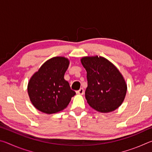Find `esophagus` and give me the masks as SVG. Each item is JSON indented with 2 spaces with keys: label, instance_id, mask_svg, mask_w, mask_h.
Segmentation results:
<instances>
[{
  "label": "esophagus",
  "instance_id": "obj_1",
  "mask_svg": "<svg viewBox=\"0 0 152 152\" xmlns=\"http://www.w3.org/2000/svg\"><path fill=\"white\" fill-rule=\"evenodd\" d=\"M76 93L77 94H83L84 93V89L82 88H80L78 91H76Z\"/></svg>",
  "mask_w": 152,
  "mask_h": 152
}]
</instances>
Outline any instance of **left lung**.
I'll return each instance as SVG.
<instances>
[{"instance_id":"obj_1","label":"left lung","mask_w":152,"mask_h":152,"mask_svg":"<svg viewBox=\"0 0 152 152\" xmlns=\"http://www.w3.org/2000/svg\"><path fill=\"white\" fill-rule=\"evenodd\" d=\"M81 62L87 72L85 97L88 104L101 113L117 109L124 101L127 92V85L121 74L102 57H84Z\"/></svg>"}]
</instances>
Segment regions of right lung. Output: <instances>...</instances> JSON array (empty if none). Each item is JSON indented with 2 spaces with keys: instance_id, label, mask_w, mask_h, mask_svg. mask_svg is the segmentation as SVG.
<instances>
[{
  "instance_id": "add662e5",
  "label": "right lung",
  "mask_w": 152,
  "mask_h": 152,
  "mask_svg": "<svg viewBox=\"0 0 152 152\" xmlns=\"http://www.w3.org/2000/svg\"><path fill=\"white\" fill-rule=\"evenodd\" d=\"M69 61L64 57H55L43 64L28 84V94L36 109L52 114L68 106L76 94L64 76Z\"/></svg>"
}]
</instances>
